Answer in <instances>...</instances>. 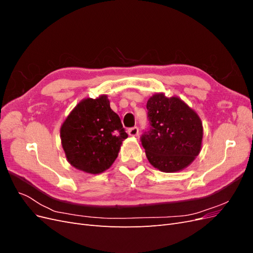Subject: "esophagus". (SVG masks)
Returning <instances> with one entry per match:
<instances>
[{
	"instance_id": "34e87169",
	"label": "esophagus",
	"mask_w": 253,
	"mask_h": 253,
	"mask_svg": "<svg viewBox=\"0 0 253 253\" xmlns=\"http://www.w3.org/2000/svg\"><path fill=\"white\" fill-rule=\"evenodd\" d=\"M127 133H128V135H129V136L136 137V136H138V134H139V129H138V127H137V126H134V127L128 128Z\"/></svg>"
}]
</instances>
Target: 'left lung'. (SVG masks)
<instances>
[{
  "instance_id": "obj_1",
  "label": "left lung",
  "mask_w": 253,
  "mask_h": 253,
  "mask_svg": "<svg viewBox=\"0 0 253 253\" xmlns=\"http://www.w3.org/2000/svg\"><path fill=\"white\" fill-rule=\"evenodd\" d=\"M150 131L141 136L149 163L162 172L181 171L202 150L203 122L180 98L153 95L147 102Z\"/></svg>"
}]
</instances>
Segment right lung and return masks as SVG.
<instances>
[{
    "instance_id": "1",
    "label": "right lung",
    "mask_w": 253,
    "mask_h": 253,
    "mask_svg": "<svg viewBox=\"0 0 253 253\" xmlns=\"http://www.w3.org/2000/svg\"><path fill=\"white\" fill-rule=\"evenodd\" d=\"M61 144L67 162L89 174L108 170L127 138L118 115L106 95L81 100L60 128Z\"/></svg>"
}]
</instances>
